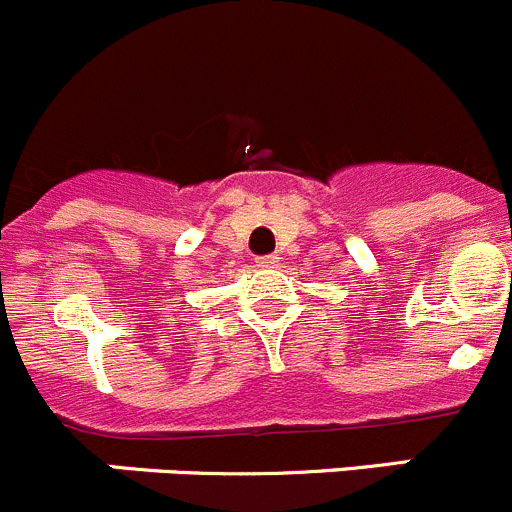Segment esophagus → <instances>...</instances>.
I'll return each mask as SVG.
<instances>
[{"mask_svg":"<svg viewBox=\"0 0 512 512\" xmlns=\"http://www.w3.org/2000/svg\"><path fill=\"white\" fill-rule=\"evenodd\" d=\"M280 257L278 255H262L257 257V267H278Z\"/></svg>","mask_w":512,"mask_h":512,"instance_id":"esophagus-1","label":"esophagus"}]
</instances>
